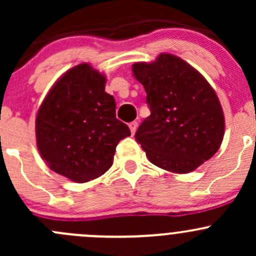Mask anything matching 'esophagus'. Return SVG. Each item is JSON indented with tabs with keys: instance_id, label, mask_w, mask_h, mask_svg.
<instances>
[{
	"instance_id": "obj_1",
	"label": "esophagus",
	"mask_w": 256,
	"mask_h": 256,
	"mask_svg": "<svg viewBox=\"0 0 256 256\" xmlns=\"http://www.w3.org/2000/svg\"><path fill=\"white\" fill-rule=\"evenodd\" d=\"M138 121H132V122H130L128 124V128H130V130H131V134H135L136 132V130H138Z\"/></svg>"
}]
</instances>
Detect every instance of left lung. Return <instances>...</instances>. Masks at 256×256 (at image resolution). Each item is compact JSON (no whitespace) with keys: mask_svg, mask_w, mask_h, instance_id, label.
I'll return each instance as SVG.
<instances>
[{"mask_svg":"<svg viewBox=\"0 0 256 256\" xmlns=\"http://www.w3.org/2000/svg\"><path fill=\"white\" fill-rule=\"evenodd\" d=\"M151 115L135 138L154 164L188 174L208 161L224 136V115L213 88L183 59L162 53L154 63H135Z\"/></svg>","mask_w":256,"mask_h":256,"instance_id":"8db88e82","label":"left lung"}]
</instances>
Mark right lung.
I'll use <instances>...</instances> for the list:
<instances>
[{
	"mask_svg": "<svg viewBox=\"0 0 256 256\" xmlns=\"http://www.w3.org/2000/svg\"><path fill=\"white\" fill-rule=\"evenodd\" d=\"M105 76L84 63L56 80L36 118L40 154L49 168L76 183L102 176L112 167L116 146L131 135L116 118Z\"/></svg>",
	"mask_w": 256,
	"mask_h": 256,
	"instance_id": "1",
	"label": "right lung"
}]
</instances>
